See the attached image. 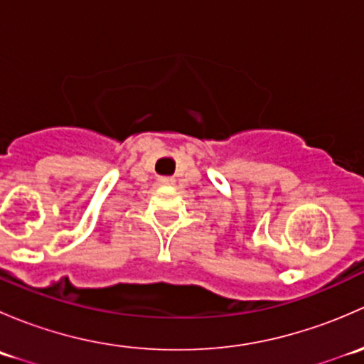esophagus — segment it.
Here are the masks:
<instances>
[{
    "label": "esophagus",
    "mask_w": 364,
    "mask_h": 364,
    "mask_svg": "<svg viewBox=\"0 0 364 364\" xmlns=\"http://www.w3.org/2000/svg\"><path fill=\"white\" fill-rule=\"evenodd\" d=\"M160 185H174V178H168V176H161L159 178Z\"/></svg>",
    "instance_id": "1"
}]
</instances>
